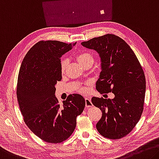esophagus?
<instances>
[{"mask_svg": "<svg viewBox=\"0 0 159 159\" xmlns=\"http://www.w3.org/2000/svg\"><path fill=\"white\" fill-rule=\"evenodd\" d=\"M85 106L87 107H90L93 106V103L91 102V99L90 98H85Z\"/></svg>", "mask_w": 159, "mask_h": 159, "instance_id": "34e87169", "label": "esophagus"}]
</instances>
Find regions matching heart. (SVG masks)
Masks as SVG:
<instances>
[{"label":"heart","mask_w":159,"mask_h":159,"mask_svg":"<svg viewBox=\"0 0 159 159\" xmlns=\"http://www.w3.org/2000/svg\"><path fill=\"white\" fill-rule=\"evenodd\" d=\"M76 59L81 66L87 64V63L89 62L93 63V57L91 56V54L89 52H82L79 53V54L76 55ZM60 66H61V71L63 73L65 70V69H66V67L67 66V60L62 59L61 61ZM79 90L80 92H85V90H86V89L84 87H81L80 88Z\"/></svg>","instance_id":"b5f03b06"}]
</instances>
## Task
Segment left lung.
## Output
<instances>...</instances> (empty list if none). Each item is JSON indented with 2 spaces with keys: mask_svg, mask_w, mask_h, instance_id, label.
I'll return each instance as SVG.
<instances>
[{
  "mask_svg": "<svg viewBox=\"0 0 159 159\" xmlns=\"http://www.w3.org/2000/svg\"><path fill=\"white\" fill-rule=\"evenodd\" d=\"M81 44L100 57L97 90L115 95L113 99L92 98L93 104L102 113L97 130L105 138L119 139L134 129L143 112L146 79L142 67L133 50L117 35L107 34Z\"/></svg>",
  "mask_w": 159,
  "mask_h": 159,
  "instance_id": "obj_1",
  "label": "left lung"
}]
</instances>
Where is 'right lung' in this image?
I'll list each match as a JSON object with an SVG mask.
<instances>
[{"label":"right lung","instance_id":"1","mask_svg":"<svg viewBox=\"0 0 159 159\" xmlns=\"http://www.w3.org/2000/svg\"><path fill=\"white\" fill-rule=\"evenodd\" d=\"M75 44L39 41L27 53L20 69L17 98L24 121L35 135L48 143L66 140L85 107V99L79 94L69 95L62 106L55 96V85L62 78L61 57Z\"/></svg>","mask_w":159,"mask_h":159}]
</instances>
